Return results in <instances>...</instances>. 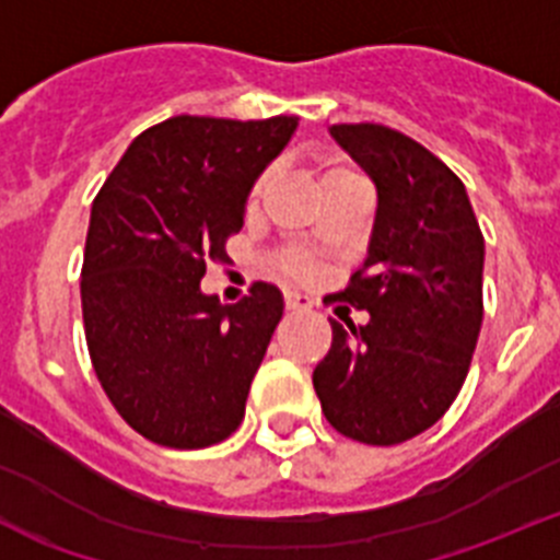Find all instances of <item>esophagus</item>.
Returning <instances> with one entry per match:
<instances>
[{
    "label": "esophagus",
    "instance_id": "esophagus-1",
    "mask_svg": "<svg viewBox=\"0 0 560 560\" xmlns=\"http://www.w3.org/2000/svg\"><path fill=\"white\" fill-rule=\"evenodd\" d=\"M284 304H287V310L301 312V310H310L312 301L306 299V295H301V292H287V295H284Z\"/></svg>",
    "mask_w": 560,
    "mask_h": 560
}]
</instances>
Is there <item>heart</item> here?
Returning a JSON list of instances; mask_svg holds the SVG:
<instances>
[{
  "mask_svg": "<svg viewBox=\"0 0 560 560\" xmlns=\"http://www.w3.org/2000/svg\"><path fill=\"white\" fill-rule=\"evenodd\" d=\"M337 173H340V170H337ZM329 175H335V173H329ZM268 178H270V175L265 173L259 180H256L254 189H250V195H248V206L259 203V198L265 195V189H268ZM281 270H284V273H290V276H299V279H310V276L315 273L310 261L301 259V256H284V259H281Z\"/></svg>",
  "mask_w": 560,
  "mask_h": 560,
  "instance_id": "b5f03b06",
  "label": "heart"
}]
</instances>
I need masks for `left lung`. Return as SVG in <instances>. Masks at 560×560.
Wrapping results in <instances>:
<instances>
[{"instance_id":"8db88e82","label":"left lung","mask_w":560,"mask_h":560,"mask_svg":"<svg viewBox=\"0 0 560 560\" xmlns=\"http://www.w3.org/2000/svg\"><path fill=\"white\" fill-rule=\"evenodd\" d=\"M376 184L362 268L340 292L371 320L331 324L312 385L340 435L393 446L430 430L466 382L482 326L486 243L463 180L385 125H331Z\"/></svg>"}]
</instances>
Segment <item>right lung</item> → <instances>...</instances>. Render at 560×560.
<instances>
[{
	"mask_svg": "<svg viewBox=\"0 0 560 560\" xmlns=\"http://www.w3.org/2000/svg\"><path fill=\"white\" fill-rule=\"evenodd\" d=\"M299 117H173L136 136L92 203L80 301L94 374L119 416L170 450L220 443L284 312L279 287L236 304L206 295L250 186Z\"/></svg>",
	"mask_w": 560,
	"mask_h": 560,
	"instance_id": "add662e5",
	"label": "right lung"
}]
</instances>
